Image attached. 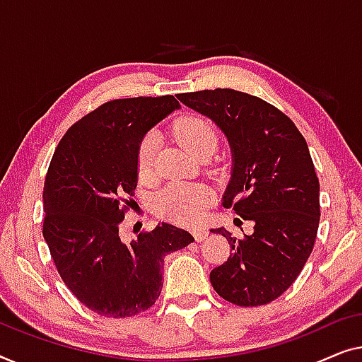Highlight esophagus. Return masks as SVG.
<instances>
[{"instance_id": "34e87169", "label": "esophagus", "mask_w": 362, "mask_h": 362, "mask_svg": "<svg viewBox=\"0 0 362 362\" xmlns=\"http://www.w3.org/2000/svg\"><path fill=\"white\" fill-rule=\"evenodd\" d=\"M193 236H195L197 241H205L208 238V230H205V228H197V230H193Z\"/></svg>"}]
</instances>
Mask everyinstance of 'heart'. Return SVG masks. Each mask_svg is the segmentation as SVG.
Returning <instances> with one entry per match:
<instances>
[{
    "mask_svg": "<svg viewBox=\"0 0 362 362\" xmlns=\"http://www.w3.org/2000/svg\"><path fill=\"white\" fill-rule=\"evenodd\" d=\"M174 132L180 144L193 156L205 151H215L218 136L213 126L200 115H183L174 123ZM157 157L156 134H146L137 147V169L141 175H149L154 169ZM211 200L208 188L187 183H172L162 190L157 198V206L162 215L180 223H195Z\"/></svg>",
    "mask_w": 362,
    "mask_h": 362,
    "instance_id": "heart-1",
    "label": "heart"
}]
</instances>
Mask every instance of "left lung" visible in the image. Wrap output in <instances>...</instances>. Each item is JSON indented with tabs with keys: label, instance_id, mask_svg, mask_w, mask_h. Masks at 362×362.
Instances as JSON below:
<instances>
[{
	"label": "left lung",
	"instance_id": "1",
	"mask_svg": "<svg viewBox=\"0 0 362 362\" xmlns=\"http://www.w3.org/2000/svg\"><path fill=\"white\" fill-rule=\"evenodd\" d=\"M213 119L231 147L233 167L223 206L254 223L251 236L231 238V256L210 272L216 293L239 307H259L287 290L317 239L320 182L307 141L293 121L257 96L231 88L177 95Z\"/></svg>",
	"mask_w": 362,
	"mask_h": 362
}]
</instances>
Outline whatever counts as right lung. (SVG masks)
I'll return each mask as SVG.
<instances>
[{"label":"right lung","instance_id":"obj_1","mask_svg":"<svg viewBox=\"0 0 362 362\" xmlns=\"http://www.w3.org/2000/svg\"><path fill=\"white\" fill-rule=\"evenodd\" d=\"M177 108L172 95L106 101L65 132L50 160L44 239L70 292L101 317L128 318L151 308L164 284V257L193 243L169 223L131 244L119 238L134 205L139 142Z\"/></svg>","mask_w":362,"mask_h":362}]
</instances>
